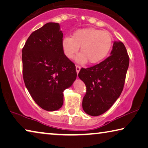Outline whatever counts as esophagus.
Here are the masks:
<instances>
[{
  "label": "esophagus",
  "instance_id": "esophagus-1",
  "mask_svg": "<svg viewBox=\"0 0 148 148\" xmlns=\"http://www.w3.org/2000/svg\"><path fill=\"white\" fill-rule=\"evenodd\" d=\"M76 70L77 74H78L79 70H80V66H78V65H76Z\"/></svg>",
  "mask_w": 148,
  "mask_h": 148
}]
</instances>
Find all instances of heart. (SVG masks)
<instances>
[{
	"label": "heart",
	"mask_w": 148,
	"mask_h": 148,
	"mask_svg": "<svg viewBox=\"0 0 148 148\" xmlns=\"http://www.w3.org/2000/svg\"><path fill=\"white\" fill-rule=\"evenodd\" d=\"M112 46V37L109 32L93 27L76 30L72 37L66 36L62 40V47L66 57L72 58L78 52L76 61L91 64L99 63L107 57Z\"/></svg>",
	"instance_id": "obj_1"
}]
</instances>
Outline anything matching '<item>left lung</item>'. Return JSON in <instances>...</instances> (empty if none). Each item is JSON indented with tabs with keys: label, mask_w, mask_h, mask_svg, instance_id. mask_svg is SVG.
<instances>
[{
	"label": "left lung",
	"mask_w": 148,
	"mask_h": 148,
	"mask_svg": "<svg viewBox=\"0 0 148 148\" xmlns=\"http://www.w3.org/2000/svg\"><path fill=\"white\" fill-rule=\"evenodd\" d=\"M111 55L99 64L82 68L79 72V78L86 87L82 107L91 116H99L109 110L123 90L129 65L125 45L114 42Z\"/></svg>",
	"instance_id": "obj_1"
}]
</instances>
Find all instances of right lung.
<instances>
[{
  "label": "right lung",
  "instance_id": "1",
  "mask_svg": "<svg viewBox=\"0 0 148 148\" xmlns=\"http://www.w3.org/2000/svg\"><path fill=\"white\" fill-rule=\"evenodd\" d=\"M63 34L49 22L28 37L22 49L23 78L35 102L48 111L59 109L63 91L76 79V66L62 47Z\"/></svg>",
  "mask_w": 148,
  "mask_h": 148
}]
</instances>
